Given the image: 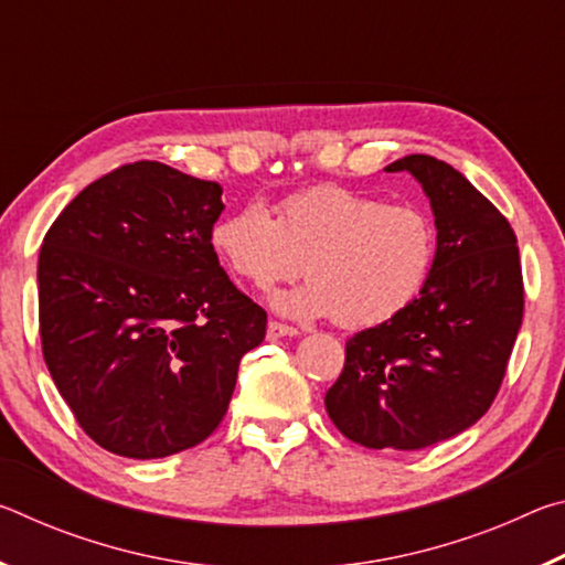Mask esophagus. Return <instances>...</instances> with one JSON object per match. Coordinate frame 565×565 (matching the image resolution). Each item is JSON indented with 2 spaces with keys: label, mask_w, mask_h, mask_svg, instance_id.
Listing matches in <instances>:
<instances>
[{
  "label": "esophagus",
  "mask_w": 565,
  "mask_h": 565,
  "mask_svg": "<svg viewBox=\"0 0 565 565\" xmlns=\"http://www.w3.org/2000/svg\"><path fill=\"white\" fill-rule=\"evenodd\" d=\"M266 333H269V339H281V337H296V333H301L296 327H289V323H281V321H269V327H266Z\"/></svg>",
  "instance_id": "1"
}]
</instances>
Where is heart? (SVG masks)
<instances>
[{
	"label": "heart",
	"instance_id": "b5f03b06",
	"mask_svg": "<svg viewBox=\"0 0 565 565\" xmlns=\"http://www.w3.org/2000/svg\"><path fill=\"white\" fill-rule=\"evenodd\" d=\"M212 246L236 279L266 286L309 276L276 296L291 317H329L343 329L394 319L416 299L436 259L431 216L339 184L286 196L276 218L262 204L218 216Z\"/></svg>",
	"mask_w": 565,
	"mask_h": 565
}]
</instances>
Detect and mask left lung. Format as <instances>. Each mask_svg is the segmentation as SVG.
I'll return each mask as SVG.
<instances>
[{"label":"left lung","mask_w":565,"mask_h":565,"mask_svg":"<svg viewBox=\"0 0 565 565\" xmlns=\"http://www.w3.org/2000/svg\"><path fill=\"white\" fill-rule=\"evenodd\" d=\"M431 199L438 246L424 289L404 311L347 341L327 391L333 426L366 448L418 451L473 426L499 396L523 319L515 234L461 171L411 154Z\"/></svg>","instance_id":"obj_1"}]
</instances>
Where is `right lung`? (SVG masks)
I'll list each match as a JSON object with an SVG mask.
<instances>
[{
    "label": "right lung",
    "instance_id": "right-lung-1",
    "mask_svg": "<svg viewBox=\"0 0 565 565\" xmlns=\"http://www.w3.org/2000/svg\"><path fill=\"white\" fill-rule=\"evenodd\" d=\"M222 186L134 161L82 189L40 252L46 369L94 444L164 458L206 441L266 311L218 266Z\"/></svg>",
    "mask_w": 565,
    "mask_h": 565
}]
</instances>
